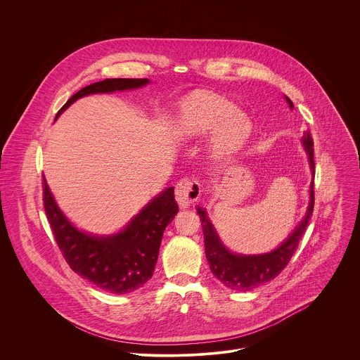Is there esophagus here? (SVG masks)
<instances>
[{"instance_id":"esophagus-1","label":"esophagus","mask_w":360,"mask_h":360,"mask_svg":"<svg viewBox=\"0 0 360 360\" xmlns=\"http://www.w3.org/2000/svg\"><path fill=\"white\" fill-rule=\"evenodd\" d=\"M201 194V186L194 179H183L176 186V201L181 209H186L191 204H194Z\"/></svg>"}]
</instances>
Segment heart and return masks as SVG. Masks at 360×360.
<instances>
[{
    "label": "heart",
    "mask_w": 360,
    "mask_h": 360,
    "mask_svg": "<svg viewBox=\"0 0 360 360\" xmlns=\"http://www.w3.org/2000/svg\"><path fill=\"white\" fill-rule=\"evenodd\" d=\"M251 130V120L244 112L205 91L186 98L173 122V134L181 143L198 141L212 133L210 154L219 159L236 154Z\"/></svg>",
    "instance_id": "1"
}]
</instances>
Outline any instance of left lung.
Listing matches in <instances>:
<instances>
[{"mask_svg": "<svg viewBox=\"0 0 360 360\" xmlns=\"http://www.w3.org/2000/svg\"><path fill=\"white\" fill-rule=\"evenodd\" d=\"M290 109H294L292 101L284 96ZM302 147L308 156L309 169L311 174L309 186V202L305 216L294 227V230L287 236L281 244L274 250L255 254L244 255L230 251L221 241L216 227L213 226L210 217L207 216L206 207L197 206V213L201 217L204 240H205V255L213 276L227 288L234 291H251L264 283L273 280L290 262L298 243L307 229L309 217L313 212L314 193H313V179H314V160H313V143L309 133H304Z\"/></svg>", "mask_w": 360, "mask_h": 360, "instance_id": "left-lung-1", "label": "left lung"}]
</instances>
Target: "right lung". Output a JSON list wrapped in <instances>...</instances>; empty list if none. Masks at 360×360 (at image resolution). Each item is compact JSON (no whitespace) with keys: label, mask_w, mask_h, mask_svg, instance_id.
<instances>
[{"label":"right lung","mask_w":360,"mask_h":360,"mask_svg":"<svg viewBox=\"0 0 360 360\" xmlns=\"http://www.w3.org/2000/svg\"><path fill=\"white\" fill-rule=\"evenodd\" d=\"M148 79H106L77 91L56 113L55 120L79 98L141 89ZM44 209L62 255L77 274L100 290L129 294L143 287L154 274L163 231L179 212L174 187L165 188L129 223L112 234H91L76 227L56 204L43 177Z\"/></svg>","instance_id":"right-lung-1"}]
</instances>
